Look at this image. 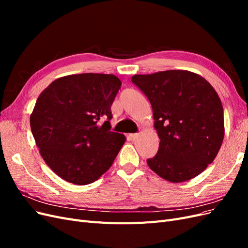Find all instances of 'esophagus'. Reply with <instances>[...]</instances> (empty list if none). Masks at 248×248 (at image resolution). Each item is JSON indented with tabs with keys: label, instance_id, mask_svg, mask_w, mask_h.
Returning <instances> with one entry per match:
<instances>
[{
	"label": "esophagus",
	"instance_id": "obj_1",
	"mask_svg": "<svg viewBox=\"0 0 248 248\" xmlns=\"http://www.w3.org/2000/svg\"><path fill=\"white\" fill-rule=\"evenodd\" d=\"M140 137V134L139 133H132V134H129V139L131 140H138V138Z\"/></svg>",
	"mask_w": 248,
	"mask_h": 248
}]
</instances>
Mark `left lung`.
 <instances>
[{"label":"left lung","mask_w":248,"mask_h":248,"mask_svg":"<svg viewBox=\"0 0 248 248\" xmlns=\"http://www.w3.org/2000/svg\"><path fill=\"white\" fill-rule=\"evenodd\" d=\"M131 80L151 103L160 139L149 168L171 183L200 175L215 159L224 137L223 108L214 88L188 70L136 74Z\"/></svg>","instance_id":"8db88e82"}]
</instances>
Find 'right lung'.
<instances>
[{"mask_svg":"<svg viewBox=\"0 0 248 248\" xmlns=\"http://www.w3.org/2000/svg\"><path fill=\"white\" fill-rule=\"evenodd\" d=\"M121 88L114 74L55 79L37 98L30 125L39 153L60 178L76 185L98 180L126 140L110 131V107Z\"/></svg>","mask_w":248,"mask_h":248,"instance_id":"obj_1","label":"right lung"}]
</instances>
